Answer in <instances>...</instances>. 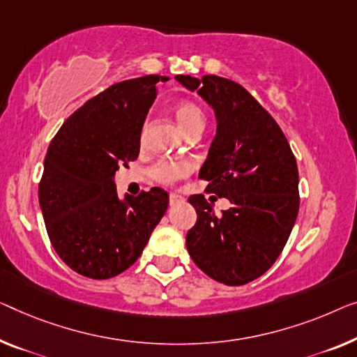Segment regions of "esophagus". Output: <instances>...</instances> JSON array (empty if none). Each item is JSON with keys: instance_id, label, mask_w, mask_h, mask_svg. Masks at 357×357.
Returning a JSON list of instances; mask_svg holds the SVG:
<instances>
[{"instance_id": "obj_1", "label": "esophagus", "mask_w": 357, "mask_h": 357, "mask_svg": "<svg viewBox=\"0 0 357 357\" xmlns=\"http://www.w3.org/2000/svg\"><path fill=\"white\" fill-rule=\"evenodd\" d=\"M183 202H184L183 195L174 194V192L169 194V205H178V204H183Z\"/></svg>"}]
</instances>
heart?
<instances>
[{
  "label": "heart",
  "instance_id": "obj_1",
  "mask_svg": "<svg viewBox=\"0 0 357 357\" xmlns=\"http://www.w3.org/2000/svg\"><path fill=\"white\" fill-rule=\"evenodd\" d=\"M174 116L185 136L202 132L205 126V114L192 100H181L174 105ZM190 172L189 163L163 160L151 168V176L160 184H174Z\"/></svg>",
  "mask_w": 357,
  "mask_h": 357
}]
</instances>
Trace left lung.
Returning a JSON list of instances; mask_svg holds the SVG:
<instances>
[{
    "instance_id": "obj_1",
    "label": "left lung",
    "mask_w": 357,
    "mask_h": 357,
    "mask_svg": "<svg viewBox=\"0 0 357 357\" xmlns=\"http://www.w3.org/2000/svg\"><path fill=\"white\" fill-rule=\"evenodd\" d=\"M216 114V136L200 178L206 192L229 199L216 215L205 195L189 197L197 221L185 236L192 261L225 285L263 275L284 250L300 208L298 167L280 126L242 84L204 75H176Z\"/></svg>"
}]
</instances>
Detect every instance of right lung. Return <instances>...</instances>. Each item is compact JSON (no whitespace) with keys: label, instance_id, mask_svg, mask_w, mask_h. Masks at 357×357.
Listing matches in <instances>:
<instances>
[{"label":"right lung","instance_id":"right-lung-1","mask_svg":"<svg viewBox=\"0 0 357 357\" xmlns=\"http://www.w3.org/2000/svg\"><path fill=\"white\" fill-rule=\"evenodd\" d=\"M168 77L115 83L63 121L45 157L38 185L50 241L68 268L104 280L136 263L168 208V194L152 188L116 195L114 176L139 155L141 131Z\"/></svg>","mask_w":357,"mask_h":357}]
</instances>
